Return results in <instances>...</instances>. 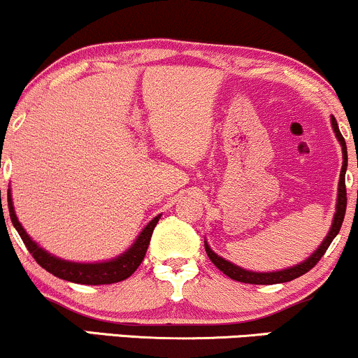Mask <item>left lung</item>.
<instances>
[{"instance_id": "obj_1", "label": "left lung", "mask_w": 358, "mask_h": 358, "mask_svg": "<svg viewBox=\"0 0 358 358\" xmlns=\"http://www.w3.org/2000/svg\"><path fill=\"white\" fill-rule=\"evenodd\" d=\"M331 128H334L335 136H337L340 146H342V155H343V163H342V170H340V180H338V193H337V206H335V215L334 220H331V227L329 230V234L324 238V242L318 245V248L312 253L308 258H305L303 262H300L299 265L288 266V268L283 270H277V272H252V270L242 268V266L231 264V262L225 260V258L217 255L210 245L206 243L205 240V250L206 255H208L210 260L213 262L215 266H217L220 272H223L227 277H230L231 280H236V282H243V283H252V285H275V283H285V282H292V280L299 278L300 275H305L310 268L317 265V262L324 257V253L327 252V248L330 247L331 240L337 236L340 231V227H342L343 217H345V208H347V190H345V171H347V145L345 140H343L342 133L338 130L337 120L331 116L330 118Z\"/></svg>"}]
</instances>
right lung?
<instances>
[{
	"label": "right lung",
	"mask_w": 358,
	"mask_h": 358,
	"mask_svg": "<svg viewBox=\"0 0 358 358\" xmlns=\"http://www.w3.org/2000/svg\"><path fill=\"white\" fill-rule=\"evenodd\" d=\"M8 210H10V217L13 227L16 228L23 243L27 245L34 260L40 264L46 272L53 273L55 277L66 280V282L81 283V285H108V283H116L127 280L130 275L135 273V270L143 262L146 250H148L152 234L157 227L158 220L162 215H157L152 222L146 225L136 240L127 252L120 253L118 257L111 258L105 262H93V264H80V262L63 260V258L51 255L45 248H41L34 240L27 234L23 225H21L18 217L15 213V206H13L11 190H8Z\"/></svg>",
	"instance_id": "add662e5"
}]
</instances>
